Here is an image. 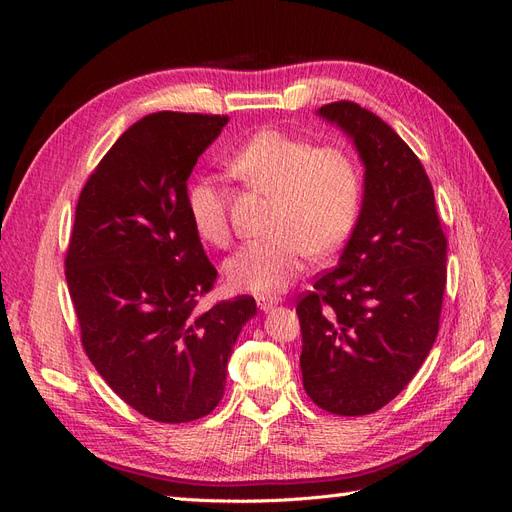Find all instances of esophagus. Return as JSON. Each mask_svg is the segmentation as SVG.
<instances>
[{
	"label": "esophagus",
	"instance_id": "34e87169",
	"mask_svg": "<svg viewBox=\"0 0 512 512\" xmlns=\"http://www.w3.org/2000/svg\"><path fill=\"white\" fill-rule=\"evenodd\" d=\"M256 303H258L262 312H269V309H273L277 305V299L275 297H258Z\"/></svg>",
	"mask_w": 512,
	"mask_h": 512
}]
</instances>
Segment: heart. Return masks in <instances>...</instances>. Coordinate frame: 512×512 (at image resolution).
Returning a JSON list of instances; mask_svg holds the SVG:
<instances>
[{
  "mask_svg": "<svg viewBox=\"0 0 512 512\" xmlns=\"http://www.w3.org/2000/svg\"><path fill=\"white\" fill-rule=\"evenodd\" d=\"M228 166L247 185L275 196L273 237L245 243L224 262L232 288L284 292L312 252L331 254L352 232L361 207V173L348 151L267 128L232 151ZM185 207L200 239L218 247L230 241L228 200L218 177L194 179Z\"/></svg>",
  "mask_w": 512,
  "mask_h": 512,
  "instance_id": "obj_1",
  "label": "heart"
}]
</instances>
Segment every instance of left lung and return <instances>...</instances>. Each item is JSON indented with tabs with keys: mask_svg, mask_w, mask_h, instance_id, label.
Masks as SVG:
<instances>
[{
	"mask_svg": "<svg viewBox=\"0 0 512 512\" xmlns=\"http://www.w3.org/2000/svg\"><path fill=\"white\" fill-rule=\"evenodd\" d=\"M316 115L350 138L365 175L337 267L297 303L303 386L322 410L363 416L406 389L436 342L446 237L425 168L389 123L346 100Z\"/></svg>",
	"mask_w": 512,
	"mask_h": 512,
	"instance_id": "8db88e82",
	"label": "left lung"
}]
</instances>
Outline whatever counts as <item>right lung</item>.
I'll return each instance as SVG.
<instances>
[{"label":"right lung","instance_id":"obj_1","mask_svg":"<svg viewBox=\"0 0 512 512\" xmlns=\"http://www.w3.org/2000/svg\"><path fill=\"white\" fill-rule=\"evenodd\" d=\"M228 117L156 113L108 149L79 196L66 282L83 348L106 384L158 423H190L220 404L228 359L254 297L198 312L218 271L185 194Z\"/></svg>","mask_w":512,"mask_h":512}]
</instances>
